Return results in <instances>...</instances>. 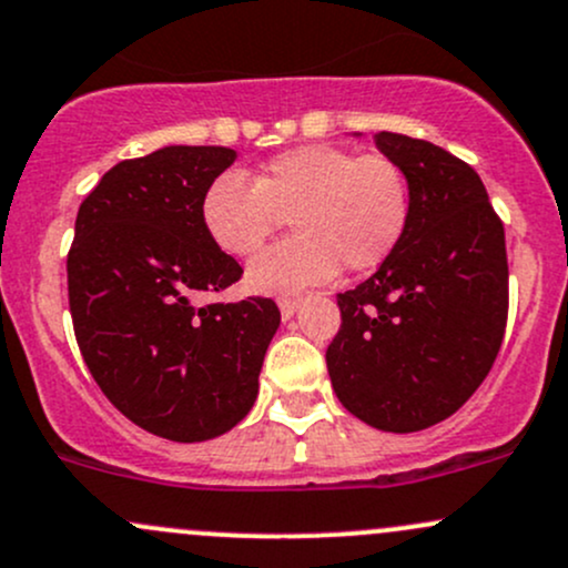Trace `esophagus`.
I'll return each mask as SVG.
<instances>
[{
    "label": "esophagus",
    "instance_id": "obj_1",
    "mask_svg": "<svg viewBox=\"0 0 568 568\" xmlns=\"http://www.w3.org/2000/svg\"><path fill=\"white\" fill-rule=\"evenodd\" d=\"M300 296H280L277 300V304H280V313H283V318L288 321L291 315L296 313V307H300Z\"/></svg>",
    "mask_w": 568,
    "mask_h": 568
}]
</instances>
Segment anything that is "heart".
I'll return each instance as SVG.
<instances>
[{"label": "heart", "instance_id": "b5f03b06", "mask_svg": "<svg viewBox=\"0 0 568 568\" xmlns=\"http://www.w3.org/2000/svg\"><path fill=\"white\" fill-rule=\"evenodd\" d=\"M414 193L386 154L307 143L274 154L250 182L239 171L214 176L201 195V225L214 247L250 258L288 217L294 239L247 266L255 294H296L329 283L339 266L373 272L408 234Z\"/></svg>", "mask_w": 568, "mask_h": 568}]
</instances>
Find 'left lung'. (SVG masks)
<instances>
[{
	"label": "left lung",
	"instance_id": "left-lung-1",
	"mask_svg": "<svg viewBox=\"0 0 568 568\" xmlns=\"http://www.w3.org/2000/svg\"><path fill=\"white\" fill-rule=\"evenodd\" d=\"M408 174L414 214L397 253L337 294L326 348L339 403L369 427L416 433L449 419L487 378L509 315L504 223L479 174L435 143L375 133Z\"/></svg>",
	"mask_w": 568,
	"mask_h": 568
}]
</instances>
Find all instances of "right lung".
<instances>
[{"mask_svg": "<svg viewBox=\"0 0 568 568\" xmlns=\"http://www.w3.org/2000/svg\"><path fill=\"white\" fill-rule=\"evenodd\" d=\"M234 160L225 146L122 160L83 199L68 253L89 373L133 425L179 444L217 438L247 416L280 326L264 296L195 304L242 277L201 225V195Z\"/></svg>", "mask_w": 568, "mask_h": 568, "instance_id": "obj_1", "label": "right lung"}]
</instances>
